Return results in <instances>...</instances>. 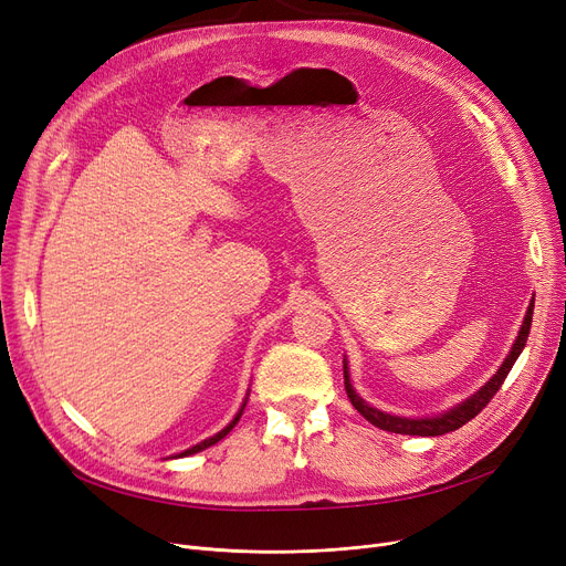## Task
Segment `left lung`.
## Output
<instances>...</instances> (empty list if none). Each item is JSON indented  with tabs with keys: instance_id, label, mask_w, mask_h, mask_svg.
Segmentation results:
<instances>
[{
	"instance_id": "8db88e82",
	"label": "left lung",
	"mask_w": 566,
	"mask_h": 566,
	"mask_svg": "<svg viewBox=\"0 0 566 566\" xmlns=\"http://www.w3.org/2000/svg\"><path fill=\"white\" fill-rule=\"evenodd\" d=\"M532 310H534V301H530V307L525 312L523 325L518 331V337L512 346V350L507 353V358L500 365V369L482 385V388L474 392L472 397H468L465 401L452 406L450 410H442L438 415H429V418H401V415H392V412H385L374 408L371 403H367L358 392L353 390L350 385V374H348V363L344 360V385H346V395L353 403V408L358 410L367 422H371L374 427L382 429V431H390V433H403V436H442V433H450L457 431L459 427H463L465 422H470L474 415H480L482 408L495 397V392L502 388L504 378L512 371L514 363L518 360L521 350L525 348L527 335H530V325H532Z\"/></svg>"
}]
</instances>
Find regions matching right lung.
Returning a JSON list of instances; mask_svg holds the SVG:
<instances>
[{
	"label": "right lung",
	"instance_id": "right-lung-1",
	"mask_svg": "<svg viewBox=\"0 0 566 566\" xmlns=\"http://www.w3.org/2000/svg\"><path fill=\"white\" fill-rule=\"evenodd\" d=\"M248 397H250V392L245 395V401H243V406H241V410H238L235 415H233V420L222 429V431H218L216 436H211V438H206V440H201V442H197V444H192L190 450H186V452H181L178 454V459H184V457H190V454H197V452H201V450H206V448H211V444H216V442H220L235 424H238V420H241V415H243V410H245V403H248Z\"/></svg>",
	"mask_w": 566,
	"mask_h": 566
}]
</instances>
